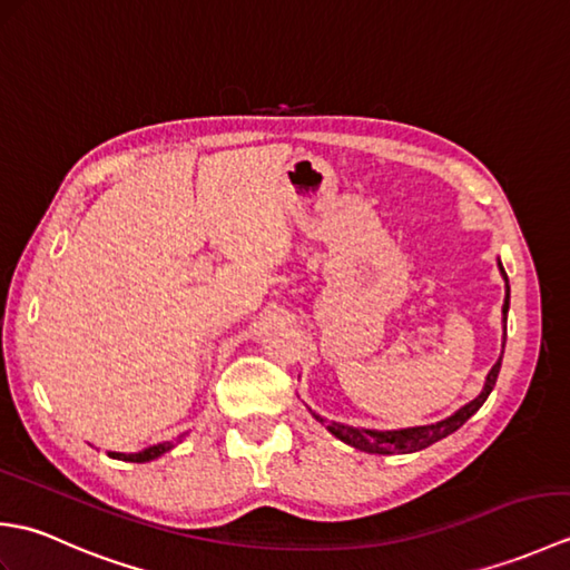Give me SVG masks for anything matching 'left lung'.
<instances>
[{
	"label": "left lung",
	"instance_id": "1",
	"mask_svg": "<svg viewBox=\"0 0 570 570\" xmlns=\"http://www.w3.org/2000/svg\"><path fill=\"white\" fill-rule=\"evenodd\" d=\"M500 266V274L504 278V304H502V328H507V311H510V278L504 274V266L502 262H498ZM504 341L507 337L502 335V353H504ZM502 367V355L500 360L494 362L492 370L488 372L485 384H482V392L468 402L465 406H460L455 414H451L448 419H441L435 423H426V426H411V429H396V431H374V429H355V426H347V423H337V421H325L316 411L308 409L313 419L321 421V423H328V429L335 439H341L343 443L357 448V451H365V453H377V455H394V453H416L423 451V448L433 445L435 441L445 439V435H451L453 431H458L463 423L475 414V411L485 404V399L490 396L494 382H498V374Z\"/></svg>",
	"mask_w": 570,
	"mask_h": 570
}]
</instances>
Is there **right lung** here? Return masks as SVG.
<instances>
[{"label":"right lung","mask_w":570,"mask_h":570,"mask_svg":"<svg viewBox=\"0 0 570 570\" xmlns=\"http://www.w3.org/2000/svg\"><path fill=\"white\" fill-rule=\"evenodd\" d=\"M186 435V433H184ZM184 435H178L176 441H164V443H154V445H149V448H144V451H139V453H110V458H115V460H127V463H149V460H156V458H161L164 453H168L171 451V448H176L180 441H184Z\"/></svg>","instance_id":"add662e5"}]
</instances>
